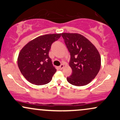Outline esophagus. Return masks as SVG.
<instances>
[{
    "label": "esophagus",
    "instance_id": "1",
    "mask_svg": "<svg viewBox=\"0 0 120 120\" xmlns=\"http://www.w3.org/2000/svg\"><path fill=\"white\" fill-rule=\"evenodd\" d=\"M63 68H64V65L63 64H61L60 66H59V69H60V70L63 69Z\"/></svg>",
    "mask_w": 120,
    "mask_h": 120
}]
</instances>
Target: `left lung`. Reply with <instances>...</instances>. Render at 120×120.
I'll return each instance as SVG.
<instances>
[{
	"mask_svg": "<svg viewBox=\"0 0 120 120\" xmlns=\"http://www.w3.org/2000/svg\"><path fill=\"white\" fill-rule=\"evenodd\" d=\"M61 36L70 55L72 74L67 77V81L75 86H86L98 73L100 55L96 47L81 34L63 33Z\"/></svg>",
	"mask_w": 120,
	"mask_h": 120,
	"instance_id": "left-lung-1",
	"label": "left lung"
}]
</instances>
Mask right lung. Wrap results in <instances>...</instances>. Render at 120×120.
I'll list each match as a JSON object with an SVG mask.
<instances>
[{
  "instance_id": "right-lung-1",
  "label": "right lung",
  "mask_w": 120,
  "mask_h": 120,
  "mask_svg": "<svg viewBox=\"0 0 120 120\" xmlns=\"http://www.w3.org/2000/svg\"><path fill=\"white\" fill-rule=\"evenodd\" d=\"M61 34H45L28 42L21 50L18 66L22 74L30 83L40 86L49 83L56 69L49 56L53 42Z\"/></svg>"
}]
</instances>
